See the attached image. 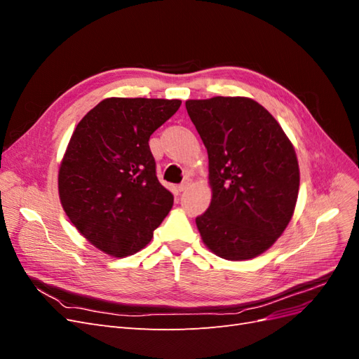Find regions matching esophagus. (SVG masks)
Returning <instances> with one entry per match:
<instances>
[{"label":"esophagus","instance_id":"esophagus-1","mask_svg":"<svg viewBox=\"0 0 359 359\" xmlns=\"http://www.w3.org/2000/svg\"><path fill=\"white\" fill-rule=\"evenodd\" d=\"M190 184H191V181H190V180H186V181H182V182L180 184V186H178V190H180V191H184V190H187V189H189V186H190Z\"/></svg>","mask_w":359,"mask_h":359}]
</instances>
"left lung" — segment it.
I'll list each match as a JSON object with an SVG mask.
<instances>
[{
  "label": "left lung",
  "mask_w": 359,
  "mask_h": 359,
  "mask_svg": "<svg viewBox=\"0 0 359 359\" xmlns=\"http://www.w3.org/2000/svg\"><path fill=\"white\" fill-rule=\"evenodd\" d=\"M186 107L208 151L212 198L196 219L203 244L226 260L262 255L295 212V148L277 119L248 97L187 100Z\"/></svg>",
  "instance_id": "8db88e82"
}]
</instances>
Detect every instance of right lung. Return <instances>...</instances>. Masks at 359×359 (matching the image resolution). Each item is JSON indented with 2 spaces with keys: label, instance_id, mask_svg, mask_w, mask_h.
I'll use <instances>...</instances> for the list:
<instances>
[{
  "label": "right lung",
  "instance_id": "add662e5",
  "mask_svg": "<svg viewBox=\"0 0 359 359\" xmlns=\"http://www.w3.org/2000/svg\"><path fill=\"white\" fill-rule=\"evenodd\" d=\"M181 100L109 97L86 114L58 170V194L72 224L112 257L142 250L173 196L156 175L148 140Z\"/></svg>",
  "mask_w": 359,
  "mask_h": 359
}]
</instances>
